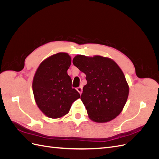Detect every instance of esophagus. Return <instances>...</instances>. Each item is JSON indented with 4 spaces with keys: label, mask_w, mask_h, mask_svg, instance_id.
I'll return each mask as SVG.
<instances>
[{
    "label": "esophagus",
    "mask_w": 159,
    "mask_h": 159,
    "mask_svg": "<svg viewBox=\"0 0 159 159\" xmlns=\"http://www.w3.org/2000/svg\"><path fill=\"white\" fill-rule=\"evenodd\" d=\"M76 89L80 93V94H81V93H82V88L81 87H78Z\"/></svg>",
    "instance_id": "1"
}]
</instances>
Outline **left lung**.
<instances>
[{"mask_svg":"<svg viewBox=\"0 0 159 159\" xmlns=\"http://www.w3.org/2000/svg\"><path fill=\"white\" fill-rule=\"evenodd\" d=\"M73 64L86 75L81 100L89 119L106 123L118 116L127 102L129 87L116 62L101 56L77 55Z\"/></svg>","mask_w":159,"mask_h":159,"instance_id":"obj_1","label":"left lung"}]
</instances>
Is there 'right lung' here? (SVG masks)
Returning <instances> with one entry per match:
<instances>
[{
	"mask_svg": "<svg viewBox=\"0 0 159 159\" xmlns=\"http://www.w3.org/2000/svg\"><path fill=\"white\" fill-rule=\"evenodd\" d=\"M71 58L68 54L60 52L42 61L32 81L35 102L46 116L61 118L70 111L71 104L80 98L71 88L68 74Z\"/></svg>",
	"mask_w": 159,
	"mask_h": 159,
	"instance_id": "1",
	"label": "right lung"
}]
</instances>
